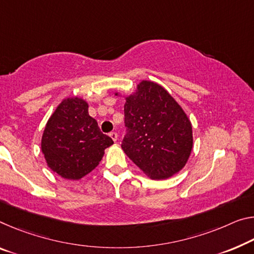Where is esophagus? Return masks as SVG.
Masks as SVG:
<instances>
[{"label":"esophagus","mask_w":254,"mask_h":254,"mask_svg":"<svg viewBox=\"0 0 254 254\" xmlns=\"http://www.w3.org/2000/svg\"><path fill=\"white\" fill-rule=\"evenodd\" d=\"M110 136L112 138V140L113 141H116V140H118V133H116V132H111L110 133Z\"/></svg>","instance_id":"obj_1"}]
</instances>
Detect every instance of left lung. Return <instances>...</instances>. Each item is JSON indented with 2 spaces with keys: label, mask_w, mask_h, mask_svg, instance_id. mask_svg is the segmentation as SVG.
Masks as SVG:
<instances>
[{
  "label": "left lung",
  "mask_w": 254,
  "mask_h": 254,
  "mask_svg": "<svg viewBox=\"0 0 254 254\" xmlns=\"http://www.w3.org/2000/svg\"><path fill=\"white\" fill-rule=\"evenodd\" d=\"M122 148L152 180L176 174L192 150L190 120L162 86L141 81L124 105Z\"/></svg>",
  "instance_id": "1"
}]
</instances>
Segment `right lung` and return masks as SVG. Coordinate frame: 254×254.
<instances>
[{"instance_id": "right-lung-1", "label": "right lung", "mask_w": 254, "mask_h": 254, "mask_svg": "<svg viewBox=\"0 0 254 254\" xmlns=\"http://www.w3.org/2000/svg\"><path fill=\"white\" fill-rule=\"evenodd\" d=\"M113 144L97 121L88 114V104L78 97L64 99L46 124L42 151L48 167L67 180L90 173Z\"/></svg>"}]
</instances>
